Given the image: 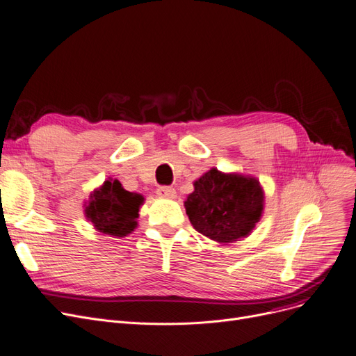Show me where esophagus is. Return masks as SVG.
Instances as JSON below:
<instances>
[{
    "mask_svg": "<svg viewBox=\"0 0 356 356\" xmlns=\"http://www.w3.org/2000/svg\"><path fill=\"white\" fill-rule=\"evenodd\" d=\"M156 194L162 198H175L177 197V191L172 187H159Z\"/></svg>",
    "mask_w": 356,
    "mask_h": 356,
    "instance_id": "esophagus-1",
    "label": "esophagus"
}]
</instances>
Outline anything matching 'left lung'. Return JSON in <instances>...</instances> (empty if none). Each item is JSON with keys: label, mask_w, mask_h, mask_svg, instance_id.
Listing matches in <instances>:
<instances>
[{"label": "left lung", "mask_w": 356, "mask_h": 356, "mask_svg": "<svg viewBox=\"0 0 356 356\" xmlns=\"http://www.w3.org/2000/svg\"><path fill=\"white\" fill-rule=\"evenodd\" d=\"M193 227L206 238L229 245L252 233L265 207L258 178L217 168L194 181V191L184 201Z\"/></svg>", "instance_id": "1"}]
</instances>
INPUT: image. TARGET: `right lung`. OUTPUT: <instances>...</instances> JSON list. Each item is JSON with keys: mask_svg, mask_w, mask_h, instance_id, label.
Segmentation results:
<instances>
[{"mask_svg": "<svg viewBox=\"0 0 356 356\" xmlns=\"http://www.w3.org/2000/svg\"><path fill=\"white\" fill-rule=\"evenodd\" d=\"M145 197L123 188L120 181L108 178L91 191L83 204V214L94 229L113 238H124L138 227L140 206Z\"/></svg>", "mask_w": 356, "mask_h": 356, "instance_id": "1", "label": "right lung"}]
</instances>
